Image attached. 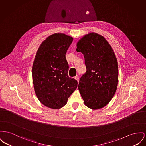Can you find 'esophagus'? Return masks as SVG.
<instances>
[{
	"mask_svg": "<svg viewBox=\"0 0 146 146\" xmlns=\"http://www.w3.org/2000/svg\"><path fill=\"white\" fill-rule=\"evenodd\" d=\"M74 79H76V80H77L78 82H79V77L77 76H76V77H74Z\"/></svg>",
	"mask_w": 146,
	"mask_h": 146,
	"instance_id": "34e87169",
	"label": "esophagus"
}]
</instances>
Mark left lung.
<instances>
[{"instance_id":"8db88e82","label":"left lung","mask_w":146,"mask_h":146,"mask_svg":"<svg viewBox=\"0 0 146 146\" xmlns=\"http://www.w3.org/2000/svg\"><path fill=\"white\" fill-rule=\"evenodd\" d=\"M76 51L84 57L86 72L78 89L84 104L92 110L103 108L116 93L119 82L118 63L110 44L100 35L90 33L77 43Z\"/></svg>"}]
</instances>
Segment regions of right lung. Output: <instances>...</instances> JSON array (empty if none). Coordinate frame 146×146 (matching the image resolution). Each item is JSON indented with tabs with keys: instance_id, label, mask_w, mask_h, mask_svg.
Masks as SVG:
<instances>
[{
	"instance_id": "1",
	"label": "right lung",
	"mask_w": 146,
	"mask_h": 146,
	"mask_svg": "<svg viewBox=\"0 0 146 146\" xmlns=\"http://www.w3.org/2000/svg\"><path fill=\"white\" fill-rule=\"evenodd\" d=\"M73 38L62 33L49 36L40 46L32 68L35 92L44 106L59 109L77 88V81L69 77L66 54Z\"/></svg>"
}]
</instances>
